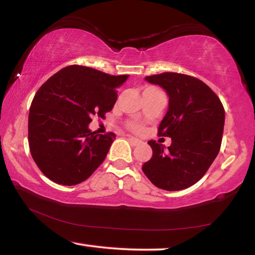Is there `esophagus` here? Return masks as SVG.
I'll return each mask as SVG.
<instances>
[{
	"label": "esophagus",
	"instance_id": "1",
	"mask_svg": "<svg viewBox=\"0 0 255 255\" xmlns=\"http://www.w3.org/2000/svg\"><path fill=\"white\" fill-rule=\"evenodd\" d=\"M127 137H128V140L130 141L133 146L139 145V143L141 142L139 139H137V138H135V137H131V136H127Z\"/></svg>",
	"mask_w": 255,
	"mask_h": 255
}]
</instances>
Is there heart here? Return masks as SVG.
I'll use <instances>...</instances> for the list:
<instances>
[{
    "label": "heart",
    "instance_id": "obj_1",
    "mask_svg": "<svg viewBox=\"0 0 255 255\" xmlns=\"http://www.w3.org/2000/svg\"><path fill=\"white\" fill-rule=\"evenodd\" d=\"M127 127L132 132H140L143 129V124L139 120H130L127 123Z\"/></svg>",
    "mask_w": 255,
    "mask_h": 255
}]
</instances>
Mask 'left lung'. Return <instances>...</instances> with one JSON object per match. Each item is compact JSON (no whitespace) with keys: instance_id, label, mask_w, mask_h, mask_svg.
Returning a JSON list of instances; mask_svg holds the SVG:
<instances>
[{"instance_id":"obj_1","label":"left lung","mask_w":255,"mask_h":255,"mask_svg":"<svg viewBox=\"0 0 255 255\" xmlns=\"http://www.w3.org/2000/svg\"><path fill=\"white\" fill-rule=\"evenodd\" d=\"M169 97L168 110L158 136L172 138L165 147L149 140L152 156L142 165L150 182L166 191H180L197 183L219 154L225 112L221 100L206 83L176 72L148 76Z\"/></svg>"}]
</instances>
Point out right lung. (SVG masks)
I'll return each instance as SVG.
<instances>
[{"mask_svg": "<svg viewBox=\"0 0 255 255\" xmlns=\"http://www.w3.org/2000/svg\"><path fill=\"white\" fill-rule=\"evenodd\" d=\"M128 76H112L89 67H66L36 91L29 114L32 158L52 182L77 185L99 167L116 135L92 132L94 115L114 108L117 88Z\"/></svg>", "mask_w": 255, "mask_h": 255, "instance_id": "1", "label": "right lung"}]
</instances>
